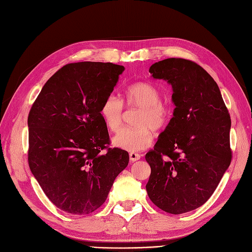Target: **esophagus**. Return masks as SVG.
Returning a JSON list of instances; mask_svg holds the SVG:
<instances>
[{"instance_id": "34e87169", "label": "esophagus", "mask_w": 252, "mask_h": 252, "mask_svg": "<svg viewBox=\"0 0 252 252\" xmlns=\"http://www.w3.org/2000/svg\"><path fill=\"white\" fill-rule=\"evenodd\" d=\"M129 158H130L131 162H135L141 158V156L139 154H136V152H130V154H129Z\"/></svg>"}]
</instances>
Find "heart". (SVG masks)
Wrapping results in <instances>:
<instances>
[{
  "label": "heart",
  "instance_id": "heart-1",
  "mask_svg": "<svg viewBox=\"0 0 252 252\" xmlns=\"http://www.w3.org/2000/svg\"><path fill=\"white\" fill-rule=\"evenodd\" d=\"M124 103L127 108H139L133 124L125 127L114 135L112 143L116 147L127 151H140L149 147L154 142V133L164 130L171 119V109L162 102L159 90L150 83L138 82L129 86L124 94L123 102L110 94L101 106V117L105 126L116 132L124 117Z\"/></svg>",
  "mask_w": 252,
  "mask_h": 252
}]
</instances>
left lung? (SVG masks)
<instances>
[{
	"label": "left lung",
	"mask_w": 252,
	"mask_h": 252,
	"mask_svg": "<svg viewBox=\"0 0 252 252\" xmlns=\"http://www.w3.org/2000/svg\"><path fill=\"white\" fill-rule=\"evenodd\" d=\"M149 72L171 84L175 108L145 156L151 168L146 190L159 209L181 215L207 202L229 167L231 120L218 84L192 61L166 59Z\"/></svg>",
	"instance_id": "8db88e82"
}]
</instances>
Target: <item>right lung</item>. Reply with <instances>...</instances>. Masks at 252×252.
Segmentation results:
<instances>
[{"instance_id":"obj_1","label":"right lung","mask_w":252,"mask_h":252,"mask_svg":"<svg viewBox=\"0 0 252 252\" xmlns=\"http://www.w3.org/2000/svg\"><path fill=\"white\" fill-rule=\"evenodd\" d=\"M125 68L101 62L63 66L28 114V164L51 203L71 215L100 208L128 152L110 148L101 106Z\"/></svg>"}]
</instances>
